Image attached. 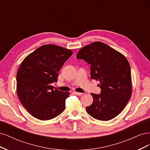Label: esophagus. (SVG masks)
Returning <instances> with one entry per match:
<instances>
[{"instance_id":"34e87169","label":"esophagus","mask_w":150,"mask_h":150,"mask_svg":"<svg viewBox=\"0 0 150 150\" xmlns=\"http://www.w3.org/2000/svg\"><path fill=\"white\" fill-rule=\"evenodd\" d=\"M74 94L77 95V96H81V95L83 94V93H78V92H74Z\"/></svg>"}]
</instances>
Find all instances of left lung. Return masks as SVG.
Wrapping results in <instances>:
<instances>
[{
  "label": "left lung",
  "instance_id": "1",
  "mask_svg": "<svg viewBox=\"0 0 150 150\" xmlns=\"http://www.w3.org/2000/svg\"><path fill=\"white\" fill-rule=\"evenodd\" d=\"M76 57L91 64V78L99 81L100 94L91 93L92 104L86 112L94 118L108 121L124 110L132 94L131 69L126 57L101 42L81 48Z\"/></svg>",
  "mask_w": 150,
  "mask_h": 150
}]
</instances>
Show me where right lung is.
<instances>
[{"instance_id": "add662e5", "label": "right lung", "mask_w": 150, "mask_h": 150, "mask_svg": "<svg viewBox=\"0 0 150 150\" xmlns=\"http://www.w3.org/2000/svg\"><path fill=\"white\" fill-rule=\"evenodd\" d=\"M72 54L71 50L53 44L38 47L27 56L17 73V94L21 103L33 117L49 120L66 108L69 92L54 89L59 72Z\"/></svg>"}]
</instances>
